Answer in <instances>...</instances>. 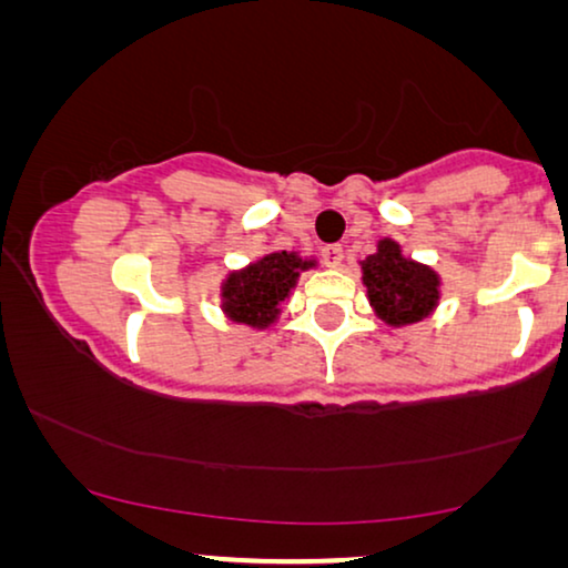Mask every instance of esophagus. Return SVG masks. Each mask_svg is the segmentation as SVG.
<instances>
[{
  "label": "esophagus",
  "instance_id": "obj_1",
  "mask_svg": "<svg viewBox=\"0 0 568 568\" xmlns=\"http://www.w3.org/2000/svg\"><path fill=\"white\" fill-rule=\"evenodd\" d=\"M342 257H345V250H342L339 244H326V246H322V260H324L329 267H339V265H342Z\"/></svg>",
  "mask_w": 568,
  "mask_h": 568
}]
</instances>
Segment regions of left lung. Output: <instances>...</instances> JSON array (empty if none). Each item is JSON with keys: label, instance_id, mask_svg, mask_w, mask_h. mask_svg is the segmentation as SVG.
<instances>
[{"label": "left lung", "instance_id": "8db88e82", "mask_svg": "<svg viewBox=\"0 0 568 568\" xmlns=\"http://www.w3.org/2000/svg\"><path fill=\"white\" fill-rule=\"evenodd\" d=\"M363 283L383 322L390 326L425 318L437 303V275L425 265L406 260L396 242L383 239L378 252L363 260Z\"/></svg>", "mask_w": 568, "mask_h": 568}]
</instances>
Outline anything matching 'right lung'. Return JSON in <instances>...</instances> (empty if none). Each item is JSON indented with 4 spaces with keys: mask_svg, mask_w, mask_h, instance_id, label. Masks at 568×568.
<instances>
[{
    "mask_svg": "<svg viewBox=\"0 0 568 568\" xmlns=\"http://www.w3.org/2000/svg\"><path fill=\"white\" fill-rule=\"evenodd\" d=\"M311 265L314 262H303L293 252H273L242 273H231L223 283V311L234 322L250 326L273 324L281 314L277 306L293 291L298 273Z\"/></svg>",
    "mask_w": 568,
    "mask_h": 568,
    "instance_id": "obj_1",
    "label": "right lung"
}]
</instances>
